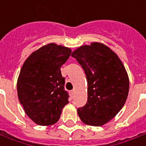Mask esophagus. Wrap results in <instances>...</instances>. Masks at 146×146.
<instances>
[{
	"label": "esophagus",
	"mask_w": 146,
	"mask_h": 146,
	"mask_svg": "<svg viewBox=\"0 0 146 146\" xmlns=\"http://www.w3.org/2000/svg\"><path fill=\"white\" fill-rule=\"evenodd\" d=\"M74 94V90H72V91H71V95H72V96H73Z\"/></svg>",
	"instance_id": "obj_1"
}]
</instances>
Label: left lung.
Masks as SVG:
<instances>
[{
  "instance_id": "left-lung-1",
  "label": "left lung",
  "mask_w": 146,
  "mask_h": 146,
  "mask_svg": "<svg viewBox=\"0 0 146 146\" xmlns=\"http://www.w3.org/2000/svg\"><path fill=\"white\" fill-rule=\"evenodd\" d=\"M84 70L87 80V102L78 109L83 123L100 127L116 116L129 93V78L117 55L108 46L93 42L73 51Z\"/></svg>"
}]
</instances>
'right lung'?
<instances>
[{
  "instance_id": "add662e5",
  "label": "right lung",
  "mask_w": 146,
  "mask_h": 146,
  "mask_svg": "<svg viewBox=\"0 0 146 146\" xmlns=\"http://www.w3.org/2000/svg\"><path fill=\"white\" fill-rule=\"evenodd\" d=\"M71 53L68 47L50 43L33 52L23 63L17 80L18 98L25 114L38 125L56 123L68 103L60 68Z\"/></svg>"
}]
</instances>
